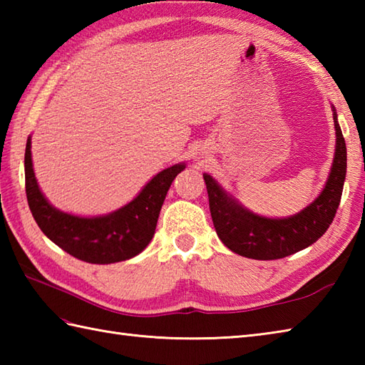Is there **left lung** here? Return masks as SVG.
<instances>
[{"mask_svg":"<svg viewBox=\"0 0 365 365\" xmlns=\"http://www.w3.org/2000/svg\"><path fill=\"white\" fill-rule=\"evenodd\" d=\"M334 125L336 155L327 187L311 205L290 218L269 220L247 212L204 174L213 226L230 251L255 260H276L311 246L327 232L339 208L346 174V147L337 114Z\"/></svg>","mask_w":365,"mask_h":365,"instance_id":"left-lung-1","label":"left lung"}]
</instances>
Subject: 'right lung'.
<instances>
[{
  "label": "right lung",
  "instance_id": "1",
  "mask_svg": "<svg viewBox=\"0 0 365 365\" xmlns=\"http://www.w3.org/2000/svg\"><path fill=\"white\" fill-rule=\"evenodd\" d=\"M183 169L185 165H175L161 170L136 199L118 212L98 218H80L56 210L43 197L33 170L31 139H28L25 150L26 199L37 226L54 245L83 262L105 265L135 257L150 243L168 190Z\"/></svg>",
  "mask_w": 365,
  "mask_h": 365
}]
</instances>
